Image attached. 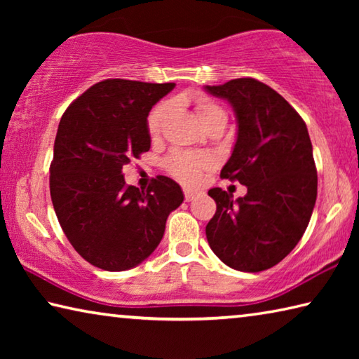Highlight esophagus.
<instances>
[{
  "instance_id": "1",
  "label": "esophagus",
  "mask_w": 359,
  "mask_h": 359,
  "mask_svg": "<svg viewBox=\"0 0 359 359\" xmlns=\"http://www.w3.org/2000/svg\"><path fill=\"white\" fill-rule=\"evenodd\" d=\"M184 194H185V201H191V199L198 194V191L190 190V188H185V190H184Z\"/></svg>"
}]
</instances>
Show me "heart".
<instances>
[{"mask_svg":"<svg viewBox=\"0 0 359 359\" xmlns=\"http://www.w3.org/2000/svg\"><path fill=\"white\" fill-rule=\"evenodd\" d=\"M169 111H171V102L163 101L151 109L147 117V131L151 137L160 135L161 126L165 123ZM196 112L199 115L201 123L205 125L214 120L218 115H226L220 106L209 100L196 101ZM166 171L174 179L185 185H196L201 180L204 171L212 166V160L208 155L203 154H190V151H172L165 160Z\"/></svg>","mask_w":359,"mask_h":359,"instance_id":"b5f03b06","label":"heart"}]
</instances>
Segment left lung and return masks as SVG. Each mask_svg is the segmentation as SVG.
<instances>
[{
	"mask_svg": "<svg viewBox=\"0 0 359 359\" xmlns=\"http://www.w3.org/2000/svg\"><path fill=\"white\" fill-rule=\"evenodd\" d=\"M205 92L226 100L238 118V139L220 177L247 187L238 199L222 188L209 190L217 212L205 226L208 242L236 271H266L301 241L317 201L307 126L283 96L257 79L205 85Z\"/></svg>",
	"mask_w": 359,
	"mask_h": 359,
	"instance_id": "obj_1",
	"label": "left lung"
}]
</instances>
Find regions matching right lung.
I'll return each instance as SVG.
<instances>
[{"label": "right lung", "mask_w": 359, "mask_h": 359, "mask_svg": "<svg viewBox=\"0 0 359 359\" xmlns=\"http://www.w3.org/2000/svg\"><path fill=\"white\" fill-rule=\"evenodd\" d=\"M175 83L107 79L95 83L60 120L50 163V196L76 252L104 271H126L150 257L168 215L184 203L172 179L147 191L126 185L125 165L150 149L147 117Z\"/></svg>", "instance_id": "right-lung-1"}]
</instances>
